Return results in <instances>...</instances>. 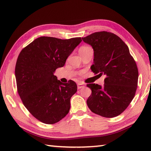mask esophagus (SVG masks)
Here are the masks:
<instances>
[{
    "label": "esophagus",
    "mask_w": 151,
    "mask_h": 151,
    "mask_svg": "<svg viewBox=\"0 0 151 151\" xmlns=\"http://www.w3.org/2000/svg\"><path fill=\"white\" fill-rule=\"evenodd\" d=\"M84 85L83 84H82V83H78V85H77L78 89H81V88H84Z\"/></svg>",
    "instance_id": "obj_1"
}]
</instances>
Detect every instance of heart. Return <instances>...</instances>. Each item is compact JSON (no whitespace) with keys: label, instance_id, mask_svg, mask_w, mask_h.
<instances>
[{"label":"heart","instance_id":"heart-1","mask_svg":"<svg viewBox=\"0 0 151 151\" xmlns=\"http://www.w3.org/2000/svg\"><path fill=\"white\" fill-rule=\"evenodd\" d=\"M91 49L88 46H84V47H81V49L79 50V52H86V51L89 50H91Z\"/></svg>","mask_w":151,"mask_h":151}]
</instances>
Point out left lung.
<instances>
[{"label": "left lung", "instance_id": "obj_1", "mask_svg": "<svg viewBox=\"0 0 151 151\" xmlns=\"http://www.w3.org/2000/svg\"><path fill=\"white\" fill-rule=\"evenodd\" d=\"M82 40L93 47L95 74L106 76L103 87L88 84L91 94L87 100L93 113L104 117H114L126 110L136 94L138 69L129 47L121 38L111 32L93 33Z\"/></svg>", "mask_w": 151, "mask_h": 151}]
</instances>
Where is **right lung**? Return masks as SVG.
Segmentation results:
<instances>
[{
  "label": "right lung",
  "mask_w": 151,
  "mask_h": 151,
  "mask_svg": "<svg viewBox=\"0 0 151 151\" xmlns=\"http://www.w3.org/2000/svg\"><path fill=\"white\" fill-rule=\"evenodd\" d=\"M82 41L42 36L22 49L16 62L17 92L24 106L37 120L52 124L65 117L70 99L77 91L73 81L63 84L54 75Z\"/></svg>",
  "instance_id": "right-lung-1"
}]
</instances>
